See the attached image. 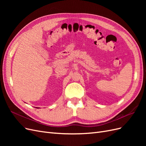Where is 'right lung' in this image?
Segmentation results:
<instances>
[{
  "label": "right lung",
  "instance_id": "obj_1",
  "mask_svg": "<svg viewBox=\"0 0 146 146\" xmlns=\"http://www.w3.org/2000/svg\"><path fill=\"white\" fill-rule=\"evenodd\" d=\"M36 108H39V107H36Z\"/></svg>",
  "mask_w": 146,
  "mask_h": 146
}]
</instances>
